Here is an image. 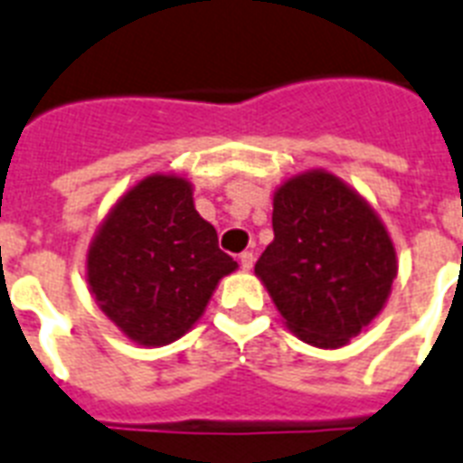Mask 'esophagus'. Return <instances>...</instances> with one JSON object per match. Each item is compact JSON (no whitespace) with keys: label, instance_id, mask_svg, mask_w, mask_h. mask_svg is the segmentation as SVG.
<instances>
[{"label":"esophagus","instance_id":"34e87169","mask_svg":"<svg viewBox=\"0 0 463 463\" xmlns=\"http://www.w3.org/2000/svg\"><path fill=\"white\" fill-rule=\"evenodd\" d=\"M240 266H242V270H251V266H254V254L251 251H242L240 254Z\"/></svg>","mask_w":463,"mask_h":463}]
</instances>
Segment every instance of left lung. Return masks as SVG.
I'll return each instance as SVG.
<instances>
[{
    "mask_svg": "<svg viewBox=\"0 0 463 463\" xmlns=\"http://www.w3.org/2000/svg\"><path fill=\"white\" fill-rule=\"evenodd\" d=\"M273 235L254 273L295 335L342 347L381 314L397 276L392 240L340 178L311 171L280 185Z\"/></svg>",
    "mask_w": 463,
    "mask_h": 463,
    "instance_id": "1",
    "label": "left lung"
}]
</instances>
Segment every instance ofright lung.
Returning a JSON list of instances; mask_svg holds the SVG:
<instances>
[{"mask_svg":"<svg viewBox=\"0 0 463 463\" xmlns=\"http://www.w3.org/2000/svg\"><path fill=\"white\" fill-rule=\"evenodd\" d=\"M238 264L175 175L140 180L101 223L88 251L90 290L130 340L159 347L193 328Z\"/></svg>","mask_w":463,"mask_h":463,"instance_id":"add662e5","label":"right lung"}]
</instances>
